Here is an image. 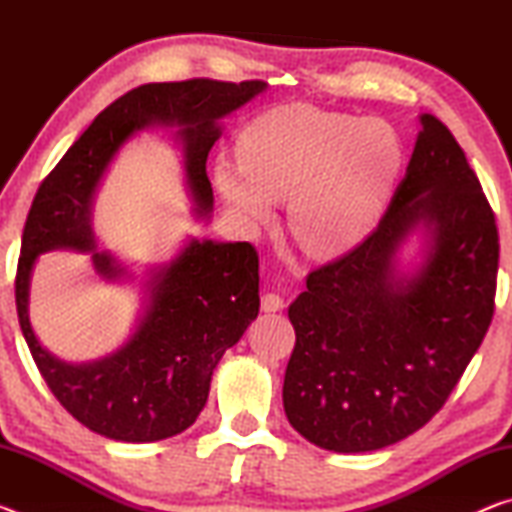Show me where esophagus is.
Wrapping results in <instances>:
<instances>
[{"instance_id": "34e87169", "label": "esophagus", "mask_w": 512, "mask_h": 512, "mask_svg": "<svg viewBox=\"0 0 512 512\" xmlns=\"http://www.w3.org/2000/svg\"><path fill=\"white\" fill-rule=\"evenodd\" d=\"M284 309V300L277 296V293H266L262 296V311L266 314H275V311H282Z\"/></svg>"}]
</instances>
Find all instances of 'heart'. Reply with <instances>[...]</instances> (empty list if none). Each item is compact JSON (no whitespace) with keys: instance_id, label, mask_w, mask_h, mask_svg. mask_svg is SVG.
Wrapping results in <instances>:
<instances>
[{"instance_id":"b5f03b06","label":"heart","mask_w":512,"mask_h":512,"mask_svg":"<svg viewBox=\"0 0 512 512\" xmlns=\"http://www.w3.org/2000/svg\"><path fill=\"white\" fill-rule=\"evenodd\" d=\"M239 164L216 162L214 185L248 228L273 221L287 203V225L311 257H339L363 244L402 169L395 128L293 103L268 110L237 137Z\"/></svg>"}]
</instances>
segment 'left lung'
Returning <instances> with one entry per match:
<instances>
[{
	"mask_svg": "<svg viewBox=\"0 0 512 512\" xmlns=\"http://www.w3.org/2000/svg\"><path fill=\"white\" fill-rule=\"evenodd\" d=\"M421 239V262L399 266ZM499 235L476 173L443 121L420 117L406 176L377 230L309 273L289 320L284 413L339 454L400 443L440 411L495 311Z\"/></svg>",
	"mask_w": 512,
	"mask_h": 512,
	"instance_id": "left-lung-1",
	"label": "left lung"
}]
</instances>
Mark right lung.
Segmentation results:
<instances>
[{"label": "right lung", "instance_id": "1", "mask_svg": "<svg viewBox=\"0 0 512 512\" xmlns=\"http://www.w3.org/2000/svg\"><path fill=\"white\" fill-rule=\"evenodd\" d=\"M266 90L264 81L192 79L146 83L92 121L40 185L22 235L15 302L24 339L51 393L90 431L121 443H155L196 422L212 372L259 314V259L248 241L189 237L169 262L142 277L133 332L106 357L67 363L51 354L29 318L31 273L49 250L92 253L101 280L131 282L135 273L99 250L94 198L112 160L146 128H171L183 151L185 185L198 221L212 219L207 153L221 121Z\"/></svg>", "mask_w": 512, "mask_h": 512}]
</instances>
